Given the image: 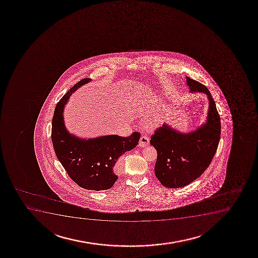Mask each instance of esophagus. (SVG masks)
<instances>
[{"instance_id": "1", "label": "esophagus", "mask_w": 258, "mask_h": 258, "mask_svg": "<svg viewBox=\"0 0 258 258\" xmlns=\"http://www.w3.org/2000/svg\"><path fill=\"white\" fill-rule=\"evenodd\" d=\"M149 144V137L147 136H143V137L140 138L139 147L141 148H144L146 146H148Z\"/></svg>"}]
</instances>
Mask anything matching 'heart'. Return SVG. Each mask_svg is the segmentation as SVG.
I'll list each match as a JSON object with an SVG mask.
<instances>
[{
    "mask_svg": "<svg viewBox=\"0 0 258 258\" xmlns=\"http://www.w3.org/2000/svg\"><path fill=\"white\" fill-rule=\"evenodd\" d=\"M161 122V117L159 115H155L153 118L150 119L149 121V125L151 127H157Z\"/></svg>",
    "mask_w": 258,
    "mask_h": 258,
    "instance_id": "obj_1",
    "label": "heart"
}]
</instances>
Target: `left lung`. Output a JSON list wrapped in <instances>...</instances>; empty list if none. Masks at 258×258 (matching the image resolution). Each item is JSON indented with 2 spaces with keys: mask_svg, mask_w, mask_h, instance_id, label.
Masks as SVG:
<instances>
[{
  "mask_svg": "<svg viewBox=\"0 0 258 258\" xmlns=\"http://www.w3.org/2000/svg\"><path fill=\"white\" fill-rule=\"evenodd\" d=\"M186 85L190 92L207 96L209 109L206 122L194 131L182 133L164 123L152 136L150 144L157 151L155 176L167 188L185 186L199 178L209 167L220 140V116L209 90L188 77Z\"/></svg>",
  "mask_w": 258,
  "mask_h": 258,
  "instance_id": "8db88e82",
  "label": "left lung"
}]
</instances>
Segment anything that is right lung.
Returning a JSON list of instances; mask_svg holds the SVG:
<instances>
[{"label": "right lung", "mask_w": 258, "mask_h": 258, "mask_svg": "<svg viewBox=\"0 0 258 258\" xmlns=\"http://www.w3.org/2000/svg\"><path fill=\"white\" fill-rule=\"evenodd\" d=\"M90 81L91 79L80 80L57 103L52 121V142L56 156L73 181L87 190L102 191L112 187L117 180L115 163L125 152L138 145L141 134L82 139L67 131L63 116L64 105L77 89Z\"/></svg>", "instance_id": "right-lung-1"}]
</instances>
